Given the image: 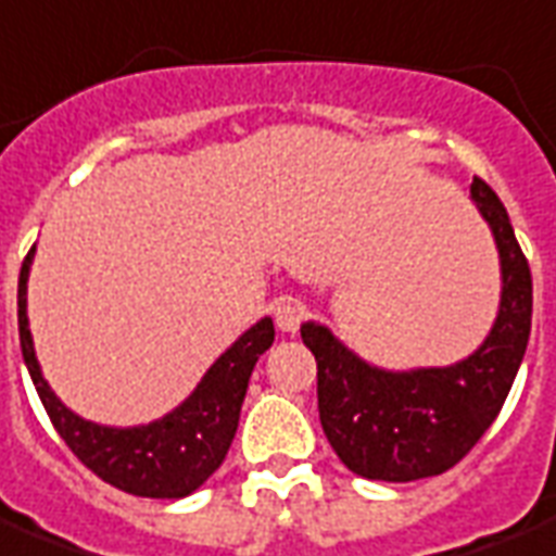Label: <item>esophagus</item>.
<instances>
[{
    "label": "esophagus",
    "mask_w": 556,
    "mask_h": 556,
    "mask_svg": "<svg viewBox=\"0 0 556 556\" xmlns=\"http://www.w3.org/2000/svg\"><path fill=\"white\" fill-rule=\"evenodd\" d=\"M270 312H274V320H277V326L282 332H296L300 324H303V306H300L296 300H291V296L277 300Z\"/></svg>",
    "instance_id": "1"
}]
</instances>
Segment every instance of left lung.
Segmentation results:
<instances>
[{"mask_svg":"<svg viewBox=\"0 0 556 556\" xmlns=\"http://www.w3.org/2000/svg\"><path fill=\"white\" fill-rule=\"evenodd\" d=\"M469 192L493 230L502 262L498 315L476 353L448 367L381 370L326 326H300L317 362L320 426L355 476L417 481L446 472L493 426L514 388L531 334V268L498 194L481 177Z\"/></svg>","mask_w":556,"mask_h":556,"instance_id":"1","label":"left lung"}]
</instances>
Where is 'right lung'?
I'll return each mask as SVG.
<instances>
[{"mask_svg": "<svg viewBox=\"0 0 556 556\" xmlns=\"http://www.w3.org/2000/svg\"><path fill=\"white\" fill-rule=\"evenodd\" d=\"M34 248L28 250L20 268V288H16V317H20V346H23L25 367L40 402L63 443L80 464L92 469L101 481L116 490L146 498H184L194 493L206 478L224 464L236 429L244 393H248L250 372L260 362V355L274 344V320L262 317L250 326L239 341L222 353L212 364L192 396L180 402L172 414L130 429L99 426L78 417L63 405L49 381L42 379L40 364L34 355L31 329H28V270H31Z\"/></svg>", "mask_w": 556, "mask_h": 556, "instance_id": "1", "label": "right lung"}]
</instances>
